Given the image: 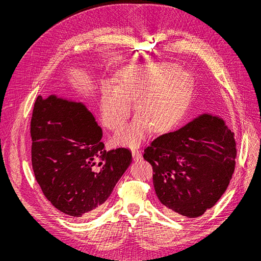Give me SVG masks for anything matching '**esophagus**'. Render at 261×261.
I'll return each instance as SVG.
<instances>
[{
	"label": "esophagus",
	"mask_w": 261,
	"mask_h": 261,
	"mask_svg": "<svg viewBox=\"0 0 261 261\" xmlns=\"http://www.w3.org/2000/svg\"><path fill=\"white\" fill-rule=\"evenodd\" d=\"M131 152H132V156H133V160H134V161L141 160L142 155H141V151H140L139 148H136V147L131 148Z\"/></svg>",
	"instance_id": "1"
}]
</instances>
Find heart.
Listing matches in <instances>:
<instances>
[{
	"label": "heart",
	"instance_id": "1",
	"mask_svg": "<svg viewBox=\"0 0 261 261\" xmlns=\"http://www.w3.org/2000/svg\"><path fill=\"white\" fill-rule=\"evenodd\" d=\"M190 75L168 62L133 65L123 70L115 86L105 81L101 86L100 112L103 125L113 131L126 122L130 101L138 115L130 125L119 131L114 142L119 145L141 143L150 129L163 134L180 119L188 103Z\"/></svg>",
	"mask_w": 261,
	"mask_h": 261
}]
</instances>
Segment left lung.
Here are the masks:
<instances>
[{
  "label": "left lung",
  "instance_id": "8db88e82",
  "mask_svg": "<svg viewBox=\"0 0 261 261\" xmlns=\"http://www.w3.org/2000/svg\"><path fill=\"white\" fill-rule=\"evenodd\" d=\"M236 142L225 122L203 114L174 132L160 135L145 150L155 194L171 217L197 218L212 208L235 170Z\"/></svg>",
  "mask_w": 261,
  "mask_h": 261
}]
</instances>
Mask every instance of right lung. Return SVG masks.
Masks as SVG:
<instances>
[{"mask_svg": "<svg viewBox=\"0 0 261 261\" xmlns=\"http://www.w3.org/2000/svg\"><path fill=\"white\" fill-rule=\"evenodd\" d=\"M32 165L45 198L61 213L97 214L132 162L127 148L105 150L102 130L82 102L38 96L31 121Z\"/></svg>", "mask_w": 261, "mask_h": 261, "instance_id": "right-lung-1", "label": "right lung"}]
</instances>
